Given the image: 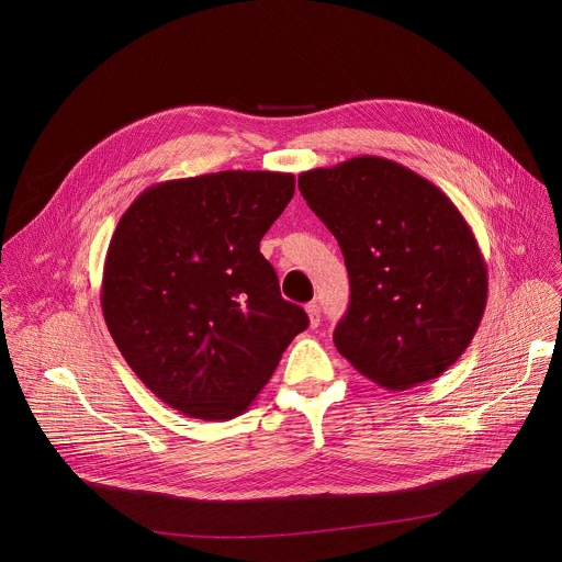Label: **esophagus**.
<instances>
[{
	"label": "esophagus",
	"mask_w": 562,
	"mask_h": 562,
	"mask_svg": "<svg viewBox=\"0 0 562 562\" xmlns=\"http://www.w3.org/2000/svg\"><path fill=\"white\" fill-rule=\"evenodd\" d=\"M305 312H307V318H310V327H316L318 321H321V310H318V305L312 301V303L305 305Z\"/></svg>",
	"instance_id": "1"
}]
</instances>
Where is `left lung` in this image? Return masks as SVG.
Returning a JSON list of instances; mask_svg holds the SVG:
<instances>
[{"mask_svg": "<svg viewBox=\"0 0 562 562\" xmlns=\"http://www.w3.org/2000/svg\"><path fill=\"white\" fill-rule=\"evenodd\" d=\"M299 190L350 274V307L334 329L339 355L387 390L454 366L485 312L487 266L452 199L370 155L301 172Z\"/></svg>", "mask_w": 562, "mask_h": 562, "instance_id": "1", "label": "left lung"}]
</instances>
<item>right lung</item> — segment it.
<instances>
[{"label":"right lung","mask_w":562,"mask_h":562,"mask_svg":"<svg viewBox=\"0 0 562 562\" xmlns=\"http://www.w3.org/2000/svg\"><path fill=\"white\" fill-rule=\"evenodd\" d=\"M292 194L290 172L172 179L146 188L112 233L108 331L142 383L186 416L244 414L310 323L259 252Z\"/></svg>","instance_id":"right-lung-1"}]
</instances>
